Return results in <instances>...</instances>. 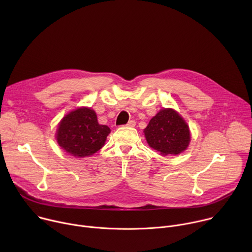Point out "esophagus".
<instances>
[{
    "instance_id": "34e87169",
    "label": "esophagus",
    "mask_w": 252,
    "mask_h": 252,
    "mask_svg": "<svg viewBox=\"0 0 252 252\" xmlns=\"http://www.w3.org/2000/svg\"><path fill=\"white\" fill-rule=\"evenodd\" d=\"M126 126H128V127H134L135 126V122L134 121H129Z\"/></svg>"
}]
</instances>
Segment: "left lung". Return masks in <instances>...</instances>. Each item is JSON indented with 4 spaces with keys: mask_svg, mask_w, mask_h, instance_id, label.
Wrapping results in <instances>:
<instances>
[{
    "mask_svg": "<svg viewBox=\"0 0 252 252\" xmlns=\"http://www.w3.org/2000/svg\"><path fill=\"white\" fill-rule=\"evenodd\" d=\"M143 132L149 146L163 156L183 153L190 141L188 124L172 109L160 110Z\"/></svg>",
    "mask_w": 252,
    "mask_h": 252,
    "instance_id": "left-lung-1",
    "label": "left lung"
}]
</instances>
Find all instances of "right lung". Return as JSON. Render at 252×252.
Here are the masks:
<instances>
[{"label": "right lung", "mask_w": 252, "mask_h": 252, "mask_svg": "<svg viewBox=\"0 0 252 252\" xmlns=\"http://www.w3.org/2000/svg\"><path fill=\"white\" fill-rule=\"evenodd\" d=\"M110 127L97 123L94 110L79 109L65 115L57 129L59 146L68 155L76 158L93 156L103 146Z\"/></svg>", "instance_id": "right-lung-1"}]
</instances>
